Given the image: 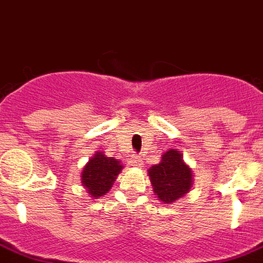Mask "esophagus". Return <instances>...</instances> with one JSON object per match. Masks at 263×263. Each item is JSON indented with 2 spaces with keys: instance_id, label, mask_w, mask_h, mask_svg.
Returning a JSON list of instances; mask_svg holds the SVG:
<instances>
[{
  "instance_id": "34e87169",
  "label": "esophagus",
  "mask_w": 263,
  "mask_h": 263,
  "mask_svg": "<svg viewBox=\"0 0 263 263\" xmlns=\"http://www.w3.org/2000/svg\"><path fill=\"white\" fill-rule=\"evenodd\" d=\"M141 162H143V161H141V157H140V156H135L134 159H132V163H134V166H139V167L143 165Z\"/></svg>"
}]
</instances>
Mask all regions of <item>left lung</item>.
Listing matches in <instances>:
<instances>
[{
    "mask_svg": "<svg viewBox=\"0 0 263 263\" xmlns=\"http://www.w3.org/2000/svg\"><path fill=\"white\" fill-rule=\"evenodd\" d=\"M154 193L165 203H171L187 193L192 184L191 168L184 163L181 154L170 149L162 156L158 165L149 168Z\"/></svg>",
    "mask_w": 263,
    "mask_h": 263,
    "instance_id": "left-lung-1",
    "label": "left lung"
}]
</instances>
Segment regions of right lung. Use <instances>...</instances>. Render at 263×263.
I'll return each mask as SVG.
<instances>
[{
    "label": "right lung",
    "mask_w": 263,
    "mask_h": 263,
    "mask_svg": "<svg viewBox=\"0 0 263 263\" xmlns=\"http://www.w3.org/2000/svg\"><path fill=\"white\" fill-rule=\"evenodd\" d=\"M122 168L123 166L112 157H106L101 152L96 153L83 170V184L92 197H100L111 188Z\"/></svg>",
    "instance_id": "1"
}]
</instances>
